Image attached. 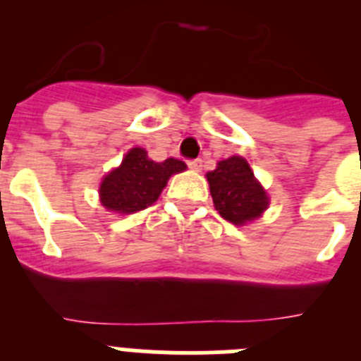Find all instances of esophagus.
<instances>
[{"label": "esophagus", "instance_id": "1", "mask_svg": "<svg viewBox=\"0 0 361 361\" xmlns=\"http://www.w3.org/2000/svg\"><path fill=\"white\" fill-rule=\"evenodd\" d=\"M188 166H190V170L200 171L202 170V161L200 159H193V161H188Z\"/></svg>", "mask_w": 361, "mask_h": 361}]
</instances>
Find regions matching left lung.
I'll return each mask as SVG.
<instances>
[{
    "mask_svg": "<svg viewBox=\"0 0 361 361\" xmlns=\"http://www.w3.org/2000/svg\"><path fill=\"white\" fill-rule=\"evenodd\" d=\"M215 209L235 226L258 219L269 206V197L255 178L244 157L233 155L206 173Z\"/></svg>",
    "mask_w": 361,
    "mask_h": 361,
    "instance_id": "8db88e82",
    "label": "left lung"
}]
</instances>
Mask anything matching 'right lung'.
<instances>
[{"label": "right lung", "instance_id": "add662e5", "mask_svg": "<svg viewBox=\"0 0 361 361\" xmlns=\"http://www.w3.org/2000/svg\"><path fill=\"white\" fill-rule=\"evenodd\" d=\"M186 170L178 159L155 162L145 148H132L119 168L111 170L99 186L101 204L108 212L130 215L152 206L173 173Z\"/></svg>", "mask_w": 361, "mask_h": 361}]
</instances>
